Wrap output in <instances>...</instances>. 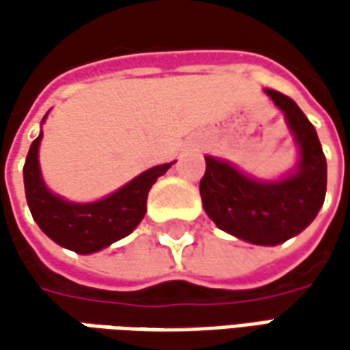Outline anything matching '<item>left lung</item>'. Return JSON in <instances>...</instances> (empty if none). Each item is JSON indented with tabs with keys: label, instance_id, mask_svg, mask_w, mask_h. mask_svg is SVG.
I'll list each match as a JSON object with an SVG mask.
<instances>
[{
	"label": "left lung",
	"instance_id": "left-lung-1",
	"mask_svg": "<svg viewBox=\"0 0 350 350\" xmlns=\"http://www.w3.org/2000/svg\"><path fill=\"white\" fill-rule=\"evenodd\" d=\"M265 91L286 115L300 146L298 171L284 181H255L226 161L206 157L200 196L210 220L220 230L255 245H278L317 216L325 200L327 161L316 128L300 107L280 91Z\"/></svg>",
	"mask_w": 350,
	"mask_h": 350
}]
</instances>
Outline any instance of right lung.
<instances>
[{
	"label": "right lung",
	"instance_id": "obj_1",
	"mask_svg": "<svg viewBox=\"0 0 350 350\" xmlns=\"http://www.w3.org/2000/svg\"><path fill=\"white\" fill-rule=\"evenodd\" d=\"M40 138L42 134L31 144L23 167L29 208L38 228L52 241L81 255L109 247L111 243L134 232L146 214V200L152 185L171 167V163H165L148 169L120 191L99 202L74 204L52 195L42 181L38 169Z\"/></svg>",
	"mask_w": 350,
	"mask_h": 350
}]
</instances>
